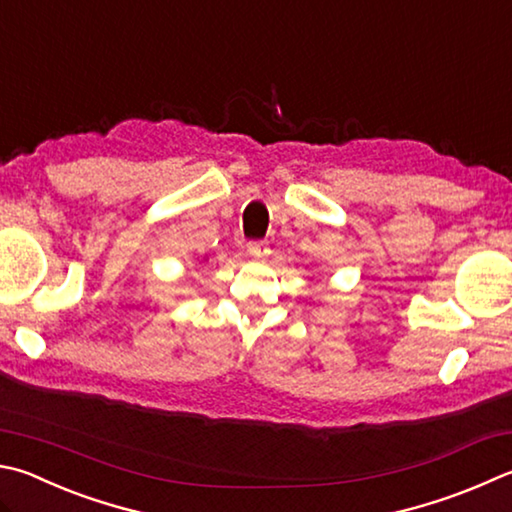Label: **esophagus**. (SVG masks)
Listing matches in <instances>:
<instances>
[{"mask_svg": "<svg viewBox=\"0 0 512 512\" xmlns=\"http://www.w3.org/2000/svg\"><path fill=\"white\" fill-rule=\"evenodd\" d=\"M246 250H248V255L255 257V259L268 255V248L264 244H259V241H250V244L246 246Z\"/></svg>", "mask_w": 512, "mask_h": 512, "instance_id": "obj_1", "label": "esophagus"}]
</instances>
